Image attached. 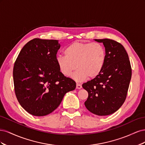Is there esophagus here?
Segmentation results:
<instances>
[{"label": "esophagus", "instance_id": "34e87169", "mask_svg": "<svg viewBox=\"0 0 145 145\" xmlns=\"http://www.w3.org/2000/svg\"><path fill=\"white\" fill-rule=\"evenodd\" d=\"M82 85L79 84V83H77L76 84V88L77 89H80V88H82Z\"/></svg>", "mask_w": 145, "mask_h": 145}]
</instances>
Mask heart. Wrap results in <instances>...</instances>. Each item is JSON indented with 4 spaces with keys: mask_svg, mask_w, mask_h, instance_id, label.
I'll use <instances>...</instances> for the list:
<instances>
[{
    "mask_svg": "<svg viewBox=\"0 0 145 145\" xmlns=\"http://www.w3.org/2000/svg\"><path fill=\"white\" fill-rule=\"evenodd\" d=\"M64 53L65 56L56 57L60 71L65 76L69 77L77 67L78 69L72 78L78 82L85 81L89 77H97L106 62L105 48L99 43L74 42L65 48Z\"/></svg>",
    "mask_w": 145,
    "mask_h": 145,
    "instance_id": "heart-1",
    "label": "heart"
}]
</instances>
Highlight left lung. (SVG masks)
<instances>
[{
    "label": "left lung",
    "mask_w": 145,
    "mask_h": 145,
    "mask_svg": "<svg viewBox=\"0 0 145 145\" xmlns=\"http://www.w3.org/2000/svg\"><path fill=\"white\" fill-rule=\"evenodd\" d=\"M103 43L106 62L99 75L83 83L88 93L86 108L95 115L105 116L116 112L123 104L132 75L128 54L125 48L109 39H94Z\"/></svg>",
    "instance_id": "left-lung-1"
}]
</instances>
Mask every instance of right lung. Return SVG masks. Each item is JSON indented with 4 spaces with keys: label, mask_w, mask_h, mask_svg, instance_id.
<instances>
[{
    "label": "right lung",
    "mask_w": 145,
    "mask_h": 145,
    "mask_svg": "<svg viewBox=\"0 0 145 145\" xmlns=\"http://www.w3.org/2000/svg\"><path fill=\"white\" fill-rule=\"evenodd\" d=\"M57 40L34 39L21 50L13 68L17 100L25 111L44 116L57 108L76 83L61 73L56 62Z\"/></svg>",
    "instance_id": "add662e5"
}]
</instances>
